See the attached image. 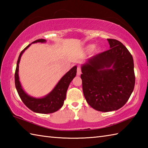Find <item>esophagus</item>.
I'll return each instance as SVG.
<instances>
[{"instance_id":"esophagus-1","label":"esophagus","mask_w":148,"mask_h":148,"mask_svg":"<svg viewBox=\"0 0 148 148\" xmlns=\"http://www.w3.org/2000/svg\"><path fill=\"white\" fill-rule=\"evenodd\" d=\"M81 69L80 67H77V75H81Z\"/></svg>"}]
</instances>
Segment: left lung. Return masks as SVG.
Listing matches in <instances>:
<instances>
[{"label":"left lung","instance_id":"obj_1","mask_svg":"<svg viewBox=\"0 0 148 148\" xmlns=\"http://www.w3.org/2000/svg\"><path fill=\"white\" fill-rule=\"evenodd\" d=\"M108 40L111 48L88 60L81 75L86 102L102 112L122 108L129 99L136 81L132 55L119 40Z\"/></svg>","mask_w":148,"mask_h":148}]
</instances>
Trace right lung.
I'll return each instance as SVG.
<instances>
[{
	"instance_id": "right-lung-1",
	"label": "right lung",
	"mask_w": 148,
	"mask_h": 148,
	"mask_svg": "<svg viewBox=\"0 0 148 148\" xmlns=\"http://www.w3.org/2000/svg\"><path fill=\"white\" fill-rule=\"evenodd\" d=\"M46 40L43 39H37L32 43L35 42H44ZM30 45H28L23 50H22L17 61L16 68L14 74V81L15 86L19 96L22 101L24 103L28 108H29L32 111L41 113V114H48L57 111L58 109H60L64 105V100L66 98V93L68 89V87L70 84V83L74 77L76 76L77 72V67L74 66L72 67L67 73H66L62 79L60 80L58 84L53 90L52 92L49 93L48 95L44 98L36 99L29 96L22 89L21 86L19 81L18 77V67L19 63L20 61L21 55L25 49H27L30 46Z\"/></svg>"
}]
</instances>
